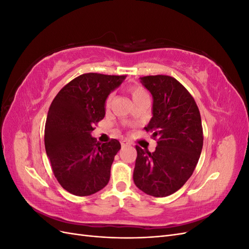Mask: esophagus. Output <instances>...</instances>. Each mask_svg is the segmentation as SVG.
Returning <instances> with one entry per match:
<instances>
[{
	"mask_svg": "<svg viewBox=\"0 0 249 249\" xmlns=\"http://www.w3.org/2000/svg\"><path fill=\"white\" fill-rule=\"evenodd\" d=\"M120 144H122V146L124 147V146H126V145H129V144H130V143H129V142H127L126 140H122V141H120Z\"/></svg>",
	"mask_w": 249,
	"mask_h": 249,
	"instance_id": "obj_1",
	"label": "esophagus"
}]
</instances>
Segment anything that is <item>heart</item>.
Returning a JSON list of instances; mask_svg holds the SVG:
<instances>
[{"label": "heart", "instance_id": "1", "mask_svg": "<svg viewBox=\"0 0 249 249\" xmlns=\"http://www.w3.org/2000/svg\"><path fill=\"white\" fill-rule=\"evenodd\" d=\"M129 91L132 95V99L133 101H136L138 99H140V97L142 96H145L147 95L145 89L143 88L140 84H132L129 86ZM111 100H112V94H109L108 97L106 99V102H105V106H106V108H109L110 104H111Z\"/></svg>", "mask_w": 249, "mask_h": 249}]
</instances>
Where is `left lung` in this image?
Masks as SVG:
<instances>
[{
	"mask_svg": "<svg viewBox=\"0 0 249 249\" xmlns=\"http://www.w3.org/2000/svg\"><path fill=\"white\" fill-rule=\"evenodd\" d=\"M154 97L146 132L157 140L154 153L136 145L134 183L141 191L165 197L182 188L196 167L202 149L200 113L190 92L170 76L141 77Z\"/></svg>",
	"mask_w": 249,
	"mask_h": 249,
	"instance_id": "8db88e82",
	"label": "left lung"
}]
</instances>
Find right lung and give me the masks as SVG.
<instances>
[{
  "label": "right lung",
  "instance_id": "add662e5",
  "mask_svg": "<svg viewBox=\"0 0 249 249\" xmlns=\"http://www.w3.org/2000/svg\"><path fill=\"white\" fill-rule=\"evenodd\" d=\"M126 76L83 73L53 100L44 127V145L53 173L63 189L77 196L102 190L120 143L97 142L94 125L105 117V102Z\"/></svg>",
  "mask_w": 249,
  "mask_h": 249
}]
</instances>
